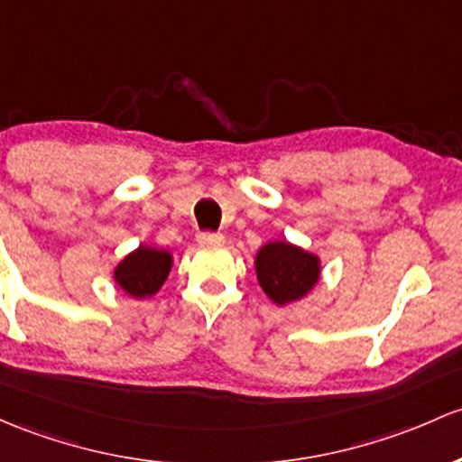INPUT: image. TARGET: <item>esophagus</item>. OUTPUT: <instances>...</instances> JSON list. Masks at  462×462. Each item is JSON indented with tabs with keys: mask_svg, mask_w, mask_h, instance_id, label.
<instances>
[{
	"mask_svg": "<svg viewBox=\"0 0 462 462\" xmlns=\"http://www.w3.org/2000/svg\"><path fill=\"white\" fill-rule=\"evenodd\" d=\"M197 241L201 245H223L226 236L217 235V232H201V235L197 236Z\"/></svg>",
	"mask_w": 462,
	"mask_h": 462,
	"instance_id": "esophagus-1",
	"label": "esophagus"
}]
</instances>
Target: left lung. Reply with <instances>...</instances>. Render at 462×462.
Listing matches in <instances>:
<instances>
[{"label": "left lung", "mask_w": 462, "mask_h": 462, "mask_svg": "<svg viewBox=\"0 0 462 462\" xmlns=\"http://www.w3.org/2000/svg\"><path fill=\"white\" fill-rule=\"evenodd\" d=\"M320 256L305 247L276 239L256 250L254 272L261 290L279 308L299 303L320 281Z\"/></svg>", "instance_id": "8db88e82"}]
</instances>
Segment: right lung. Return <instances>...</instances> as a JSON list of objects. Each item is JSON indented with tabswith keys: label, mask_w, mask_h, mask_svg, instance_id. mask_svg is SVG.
<instances>
[{
	"label": "right lung",
	"mask_w": 462,
	"mask_h": 462,
	"mask_svg": "<svg viewBox=\"0 0 462 462\" xmlns=\"http://www.w3.org/2000/svg\"><path fill=\"white\" fill-rule=\"evenodd\" d=\"M172 263L174 256L170 250L142 244L115 265L113 281L121 292L133 299H150L163 288Z\"/></svg>",
	"instance_id": "obj_1"
}]
</instances>
